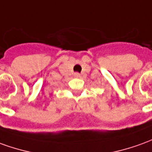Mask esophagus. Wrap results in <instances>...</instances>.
I'll use <instances>...</instances> for the list:
<instances>
[{
	"label": "esophagus",
	"mask_w": 152,
	"mask_h": 152,
	"mask_svg": "<svg viewBox=\"0 0 152 152\" xmlns=\"http://www.w3.org/2000/svg\"><path fill=\"white\" fill-rule=\"evenodd\" d=\"M74 76H75V77H80V73L76 72L75 74H74Z\"/></svg>",
	"instance_id": "esophagus-1"
}]
</instances>
